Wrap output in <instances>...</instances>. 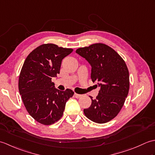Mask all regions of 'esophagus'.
Listing matches in <instances>:
<instances>
[{"label":"esophagus","instance_id":"1","mask_svg":"<svg viewBox=\"0 0 155 155\" xmlns=\"http://www.w3.org/2000/svg\"><path fill=\"white\" fill-rule=\"evenodd\" d=\"M74 97L75 98H80V97H81L82 96H83V95L82 94H77V93H74Z\"/></svg>","mask_w":155,"mask_h":155}]
</instances>
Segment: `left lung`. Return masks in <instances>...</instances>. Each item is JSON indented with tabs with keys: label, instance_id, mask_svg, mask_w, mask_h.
I'll list each match as a JSON object with an SVG mask.
<instances>
[{
	"label": "left lung",
	"instance_id": "obj_1",
	"mask_svg": "<svg viewBox=\"0 0 155 155\" xmlns=\"http://www.w3.org/2000/svg\"><path fill=\"white\" fill-rule=\"evenodd\" d=\"M92 67L91 79L98 82L101 89L95 99L90 97V107L84 109L88 119L107 123L123 108L129 91V72L124 61L114 49L103 43H95L77 49Z\"/></svg>",
	"mask_w": 155,
	"mask_h": 155
}]
</instances>
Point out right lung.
I'll list each match as a JSON object with an SVG mask.
<instances>
[{
	"instance_id": "obj_1",
	"label": "right lung",
	"mask_w": 155,
	"mask_h": 155,
	"mask_svg": "<svg viewBox=\"0 0 155 155\" xmlns=\"http://www.w3.org/2000/svg\"><path fill=\"white\" fill-rule=\"evenodd\" d=\"M73 49L43 44L34 49L22 65L18 90L29 114L39 123L51 125L62 117L67 101L73 96L71 89L54 88L52 77L60 73L62 59Z\"/></svg>"
}]
</instances>
